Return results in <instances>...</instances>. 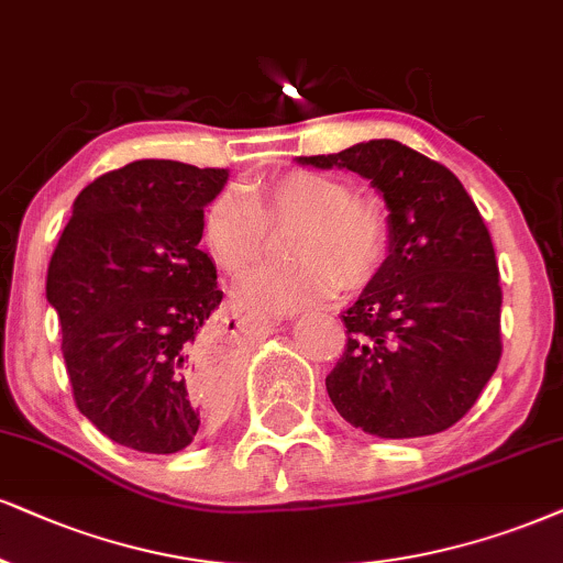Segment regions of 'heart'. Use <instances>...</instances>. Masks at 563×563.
<instances>
[{
  "mask_svg": "<svg viewBox=\"0 0 563 563\" xmlns=\"http://www.w3.org/2000/svg\"><path fill=\"white\" fill-rule=\"evenodd\" d=\"M289 263L261 266L238 284L240 300L263 310H295L336 292L363 289L388 253L386 213L373 200L352 196L334 175L289 169L263 183L227 190L206 206L203 245L227 274H240L263 255L266 229L289 227Z\"/></svg>",
  "mask_w": 563,
  "mask_h": 563,
  "instance_id": "heart-1",
  "label": "heart"
}]
</instances>
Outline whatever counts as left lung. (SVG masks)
<instances>
[{
	"mask_svg": "<svg viewBox=\"0 0 563 563\" xmlns=\"http://www.w3.org/2000/svg\"><path fill=\"white\" fill-rule=\"evenodd\" d=\"M300 164L371 179L391 229L384 266L342 313L346 344L325 391L365 433H441L470 412L501 360L498 263L481 211L454 172L399 141Z\"/></svg>",
	"mask_w": 563,
	"mask_h": 563,
	"instance_id": "obj_1",
	"label": "left lung"
}]
</instances>
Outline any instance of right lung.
<instances>
[{
  "label": "right lung",
  "instance_id": "right-lung-1",
  "mask_svg": "<svg viewBox=\"0 0 563 563\" xmlns=\"http://www.w3.org/2000/svg\"><path fill=\"white\" fill-rule=\"evenodd\" d=\"M227 177L164 158L107 172L48 261L75 405L128 449L175 454L224 407L229 367L208 339L224 292L198 242Z\"/></svg>",
  "mask_w": 563,
  "mask_h": 563
}]
</instances>
